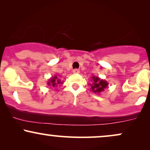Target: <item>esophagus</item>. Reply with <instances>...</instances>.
Wrapping results in <instances>:
<instances>
[{
    "label": "esophagus",
    "instance_id": "1",
    "mask_svg": "<svg viewBox=\"0 0 150 150\" xmlns=\"http://www.w3.org/2000/svg\"><path fill=\"white\" fill-rule=\"evenodd\" d=\"M73 73L75 74H77V73H80V70L78 69H74L73 70Z\"/></svg>",
    "mask_w": 150,
    "mask_h": 150
}]
</instances>
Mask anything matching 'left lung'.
Returning <instances> with one entry per match:
<instances>
[{
    "mask_svg": "<svg viewBox=\"0 0 150 150\" xmlns=\"http://www.w3.org/2000/svg\"><path fill=\"white\" fill-rule=\"evenodd\" d=\"M91 81H92V83L89 84L91 87V91H92V92L95 93L97 94H99L104 92L105 89L108 85L107 81L102 80V79L99 78V77L97 76H92Z\"/></svg>",
    "mask_w": 150,
    "mask_h": 150,
    "instance_id": "obj_1",
    "label": "left lung"
}]
</instances>
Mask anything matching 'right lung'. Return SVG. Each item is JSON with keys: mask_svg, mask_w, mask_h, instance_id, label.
<instances>
[{"mask_svg": "<svg viewBox=\"0 0 150 150\" xmlns=\"http://www.w3.org/2000/svg\"><path fill=\"white\" fill-rule=\"evenodd\" d=\"M63 80L60 79V76L58 75H54L49 79L47 82V85L51 87H57L58 85H63Z\"/></svg>", "mask_w": 150, "mask_h": 150, "instance_id": "right-lung-1", "label": "right lung"}]
</instances>
